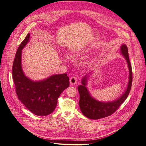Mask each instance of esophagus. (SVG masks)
Instances as JSON below:
<instances>
[{"instance_id":"esophagus-1","label":"esophagus","mask_w":146,"mask_h":146,"mask_svg":"<svg viewBox=\"0 0 146 146\" xmlns=\"http://www.w3.org/2000/svg\"><path fill=\"white\" fill-rule=\"evenodd\" d=\"M70 83L71 85H74L77 83V79L75 76H73L70 79Z\"/></svg>"}]
</instances>
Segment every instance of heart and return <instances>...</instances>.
I'll return each mask as SVG.
<instances>
[{
  "label": "heart",
  "instance_id": "b5f03b06",
  "mask_svg": "<svg viewBox=\"0 0 146 146\" xmlns=\"http://www.w3.org/2000/svg\"><path fill=\"white\" fill-rule=\"evenodd\" d=\"M87 50H88V48H84V49H82V52H87Z\"/></svg>",
  "mask_w": 146,
  "mask_h": 146
}]
</instances>
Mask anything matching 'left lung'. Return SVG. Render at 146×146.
Listing matches in <instances>:
<instances>
[{
	"mask_svg": "<svg viewBox=\"0 0 146 146\" xmlns=\"http://www.w3.org/2000/svg\"><path fill=\"white\" fill-rule=\"evenodd\" d=\"M119 52L126 59L129 68V80L127 87L119 98L112 101L104 102L97 100L92 96L87 86L89 79L93 74V71L84 76L81 80V85H78V90L80 95L79 105L80 111L85 117L90 119L98 120L111 115L117 110L130 93L132 82V72L126 44H123L121 46Z\"/></svg>",
	"mask_w": 146,
	"mask_h": 146,
	"instance_id": "1",
	"label": "left lung"
}]
</instances>
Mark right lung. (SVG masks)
I'll use <instances>...</instances> for the list:
<instances>
[{"label":"right lung","mask_w":146,"mask_h":146,"mask_svg":"<svg viewBox=\"0 0 146 146\" xmlns=\"http://www.w3.org/2000/svg\"><path fill=\"white\" fill-rule=\"evenodd\" d=\"M30 39V33L21 42L13 65V78L20 101L36 115H48L55 110L57 100L69 86L67 73L51 75L41 80H33L26 76L21 66L22 50Z\"/></svg>","instance_id":"obj_1"}]
</instances>
